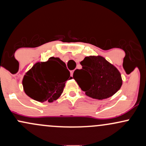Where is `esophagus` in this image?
Instances as JSON below:
<instances>
[{
	"label": "esophagus",
	"mask_w": 146,
	"mask_h": 146,
	"mask_svg": "<svg viewBox=\"0 0 146 146\" xmlns=\"http://www.w3.org/2000/svg\"><path fill=\"white\" fill-rule=\"evenodd\" d=\"M73 72H74V70H73V71H71V76H72V77H73Z\"/></svg>",
	"instance_id": "34e87169"
}]
</instances>
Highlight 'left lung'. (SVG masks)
<instances>
[{
	"label": "left lung",
	"mask_w": 146,
	"mask_h": 146,
	"mask_svg": "<svg viewBox=\"0 0 146 146\" xmlns=\"http://www.w3.org/2000/svg\"><path fill=\"white\" fill-rule=\"evenodd\" d=\"M80 64L82 68L75 70L73 78L87 96L104 100L120 89L121 73L104 58L100 56L85 57Z\"/></svg>",
	"instance_id": "1"
}]
</instances>
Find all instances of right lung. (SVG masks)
Returning <instances> with one entry per match:
<instances>
[{"mask_svg": "<svg viewBox=\"0 0 146 146\" xmlns=\"http://www.w3.org/2000/svg\"><path fill=\"white\" fill-rule=\"evenodd\" d=\"M71 78L65 63L59 58L51 57L46 62H36L25 73L23 89L36 101L51 103L60 98L66 81Z\"/></svg>", "mask_w": 146, "mask_h": 146, "instance_id": "add662e5", "label": "right lung"}]
</instances>
